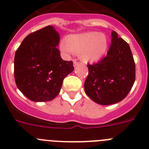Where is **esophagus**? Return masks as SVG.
<instances>
[{
  "label": "esophagus",
  "mask_w": 149,
  "mask_h": 149,
  "mask_svg": "<svg viewBox=\"0 0 149 149\" xmlns=\"http://www.w3.org/2000/svg\"><path fill=\"white\" fill-rule=\"evenodd\" d=\"M79 64V63L77 61V60H74V63H73V65H74V67H75V66H77V65H78Z\"/></svg>",
  "instance_id": "obj_1"
}]
</instances>
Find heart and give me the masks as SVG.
<instances>
[{
  "instance_id": "1",
  "label": "heart",
  "mask_w": 149,
  "mask_h": 149,
  "mask_svg": "<svg viewBox=\"0 0 149 149\" xmlns=\"http://www.w3.org/2000/svg\"><path fill=\"white\" fill-rule=\"evenodd\" d=\"M60 49L65 54L79 53V57L84 63L98 61L106 53L108 47L107 36L98 32H86L72 34L63 40Z\"/></svg>"
}]
</instances>
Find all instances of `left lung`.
I'll use <instances>...</instances> for the list:
<instances>
[{"label":"left lung","instance_id":"obj_1","mask_svg":"<svg viewBox=\"0 0 149 149\" xmlns=\"http://www.w3.org/2000/svg\"><path fill=\"white\" fill-rule=\"evenodd\" d=\"M111 45L101 61L88 64L85 93L95 103L109 105L125 98L135 81V63L129 45L111 33Z\"/></svg>","mask_w":149,"mask_h":149}]
</instances>
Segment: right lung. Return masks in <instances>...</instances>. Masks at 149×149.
Wrapping results in <instances>:
<instances>
[{"mask_svg": "<svg viewBox=\"0 0 149 149\" xmlns=\"http://www.w3.org/2000/svg\"><path fill=\"white\" fill-rule=\"evenodd\" d=\"M59 42L60 34L49 25L29 34L15 52V84L30 101L53 100L60 93L64 78L74 70L72 61L61 58Z\"/></svg>", "mask_w": 149, "mask_h": 149, "instance_id": "1", "label": "right lung"}]
</instances>
